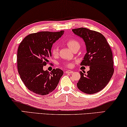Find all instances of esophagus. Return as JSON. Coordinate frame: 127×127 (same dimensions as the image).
<instances>
[{
	"label": "esophagus",
	"instance_id": "esophagus-1",
	"mask_svg": "<svg viewBox=\"0 0 127 127\" xmlns=\"http://www.w3.org/2000/svg\"><path fill=\"white\" fill-rule=\"evenodd\" d=\"M74 72L72 71H71V70H66L65 71V73L66 74H72V73Z\"/></svg>",
	"mask_w": 127,
	"mask_h": 127
}]
</instances>
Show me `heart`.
<instances>
[{"label":"heart","instance_id":"1","mask_svg":"<svg viewBox=\"0 0 127 127\" xmlns=\"http://www.w3.org/2000/svg\"><path fill=\"white\" fill-rule=\"evenodd\" d=\"M66 44H67V46H68L71 50H72V51H74V50L75 49H78V48L79 49L80 48V43L78 41L75 40V39H68V40H67V41H66ZM51 53L53 56H58L59 54V49L58 46L56 45L53 46V47L52 48ZM67 65L68 67H71V64H67Z\"/></svg>","mask_w":127,"mask_h":127}]
</instances>
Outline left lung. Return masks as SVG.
Instances as JSON below:
<instances>
[{
	"mask_svg": "<svg viewBox=\"0 0 127 127\" xmlns=\"http://www.w3.org/2000/svg\"><path fill=\"white\" fill-rule=\"evenodd\" d=\"M72 31L83 38L86 46L87 53L81 65L90 66L86 74L80 71L81 78L77 87L85 93H96L106 86L113 74L112 49L105 37L99 32L85 28L74 29Z\"/></svg>",
	"mask_w": 127,
	"mask_h": 127,
	"instance_id": "obj_1",
	"label": "left lung"
}]
</instances>
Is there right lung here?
Returning a JSON list of instances; mask_svg holds the SVG:
<instances>
[{
	"label": "right lung",
	"mask_w": 127,
	"mask_h": 127,
	"mask_svg": "<svg viewBox=\"0 0 127 127\" xmlns=\"http://www.w3.org/2000/svg\"><path fill=\"white\" fill-rule=\"evenodd\" d=\"M64 30L40 32L27 35L19 44L17 67L20 78L26 87L38 95H44L56 89L63 71L59 68L51 72L44 71L49 63L53 43L62 37Z\"/></svg>",
	"instance_id": "1"
}]
</instances>
